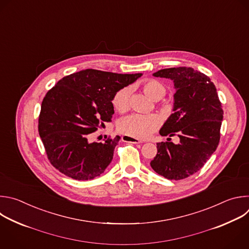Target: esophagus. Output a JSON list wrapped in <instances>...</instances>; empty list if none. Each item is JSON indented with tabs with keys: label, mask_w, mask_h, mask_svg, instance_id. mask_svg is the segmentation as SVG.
I'll return each instance as SVG.
<instances>
[{
	"label": "esophagus",
	"mask_w": 249,
	"mask_h": 249,
	"mask_svg": "<svg viewBox=\"0 0 249 249\" xmlns=\"http://www.w3.org/2000/svg\"><path fill=\"white\" fill-rule=\"evenodd\" d=\"M122 140L124 142H127V143H133V144H139V143H142L140 140L136 139V138H133V137H130V136H127V135H124L122 136Z\"/></svg>",
	"instance_id": "1"
}]
</instances>
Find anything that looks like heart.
Returning <instances> with one entry per match:
<instances>
[{
    "label": "heart",
    "instance_id": "heart-1",
    "mask_svg": "<svg viewBox=\"0 0 249 249\" xmlns=\"http://www.w3.org/2000/svg\"><path fill=\"white\" fill-rule=\"evenodd\" d=\"M144 92L152 99L162 98L166 93V87L163 83L149 79L143 83ZM130 89L124 87L120 89L113 97V106L119 112H124L128 107ZM159 119L155 115H142L132 114L124 117L119 123V129L124 134L137 138L144 139L150 136L159 126Z\"/></svg>",
    "mask_w": 249,
    "mask_h": 249
}]
</instances>
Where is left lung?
Masks as SVG:
<instances>
[{
	"instance_id": "obj_1",
	"label": "left lung",
	"mask_w": 249,
	"mask_h": 249,
	"mask_svg": "<svg viewBox=\"0 0 249 249\" xmlns=\"http://www.w3.org/2000/svg\"><path fill=\"white\" fill-rule=\"evenodd\" d=\"M155 77L174 82L173 114L160 129L162 136L178 132L179 143H157L152 169L160 176L179 180L199 171L216 151L220 141L223 109L210 78L192 68L160 70Z\"/></svg>"
}]
</instances>
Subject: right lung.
Returning <instances> with one entry per match:
<instances>
[{
  "mask_svg": "<svg viewBox=\"0 0 249 249\" xmlns=\"http://www.w3.org/2000/svg\"><path fill=\"white\" fill-rule=\"evenodd\" d=\"M142 73L122 74L92 69L62 78L43 99L38 130L48 159L77 180L100 177L113 160L121 137L90 142L89 134L111 122L114 95Z\"/></svg>",
  "mask_w": 249,
  "mask_h": 249,
  "instance_id": "right-lung-1",
  "label": "right lung"
}]
</instances>
